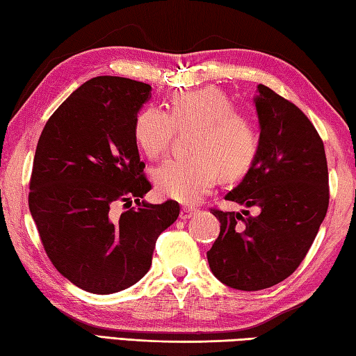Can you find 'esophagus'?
Here are the masks:
<instances>
[{
	"mask_svg": "<svg viewBox=\"0 0 356 356\" xmlns=\"http://www.w3.org/2000/svg\"><path fill=\"white\" fill-rule=\"evenodd\" d=\"M195 208H192V207H183L181 208V213H179V219H183V220H186V219H189V217H192L195 214Z\"/></svg>",
	"mask_w": 356,
	"mask_h": 356,
	"instance_id": "1",
	"label": "esophagus"
}]
</instances>
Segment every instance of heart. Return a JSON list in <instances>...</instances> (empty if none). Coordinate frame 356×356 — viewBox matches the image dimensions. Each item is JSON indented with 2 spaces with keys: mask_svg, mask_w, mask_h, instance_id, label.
I'll list each match as a JSON object with an SVG mask.
<instances>
[{
  "mask_svg": "<svg viewBox=\"0 0 356 356\" xmlns=\"http://www.w3.org/2000/svg\"><path fill=\"white\" fill-rule=\"evenodd\" d=\"M188 128H195L192 158L165 161L154 170L156 188L164 197L195 203L214 188L219 173L225 179L239 178L257 159V127L216 87L175 93L168 114L156 106L142 109L134 120V139L148 158L156 159L165 154L177 129Z\"/></svg>",
  "mask_w": 356,
  "mask_h": 356,
  "instance_id": "heart-1",
  "label": "heart"
}]
</instances>
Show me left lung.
Here are the masks:
<instances>
[{"instance_id": "8db88e82", "label": "left lung", "mask_w": 356, "mask_h": 356, "mask_svg": "<svg viewBox=\"0 0 356 356\" xmlns=\"http://www.w3.org/2000/svg\"><path fill=\"white\" fill-rule=\"evenodd\" d=\"M254 106L259 152L225 200L258 207L259 216L213 209L220 234L207 253L216 278L239 291L270 288L294 273L316 239L330 200L325 148L309 118L263 84Z\"/></svg>"}]
</instances>
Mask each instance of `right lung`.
<instances>
[{"instance_id":"right-lung-1","label":"right lung","mask_w":356,"mask_h":356,"mask_svg":"<svg viewBox=\"0 0 356 356\" xmlns=\"http://www.w3.org/2000/svg\"><path fill=\"white\" fill-rule=\"evenodd\" d=\"M152 86L97 76L79 86L48 118L37 142L29 211L49 261L92 294H114L148 272L159 234L178 219L179 204L142 200L143 175L134 120ZM134 200L120 216L117 202Z\"/></svg>"}]
</instances>
